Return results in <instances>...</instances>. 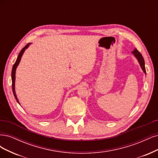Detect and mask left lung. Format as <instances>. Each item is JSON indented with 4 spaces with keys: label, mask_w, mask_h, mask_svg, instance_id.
Returning a JSON list of instances; mask_svg holds the SVG:
<instances>
[{
    "label": "left lung",
    "mask_w": 158,
    "mask_h": 158,
    "mask_svg": "<svg viewBox=\"0 0 158 158\" xmlns=\"http://www.w3.org/2000/svg\"><path fill=\"white\" fill-rule=\"evenodd\" d=\"M133 53L134 54V55L135 56V57L137 58V60H139V64L141 66V68L142 69V70H143V72H144V73L146 74V69H145V64H144V60L143 58V57H142V54H140V52L138 50H137L136 48H135L134 50V51H133Z\"/></svg>",
    "instance_id": "left-lung-1"
}]
</instances>
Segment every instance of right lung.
I'll use <instances>...</instances> for the list:
<instances>
[{"label":"right lung","instance_id":"add662e5","mask_svg":"<svg viewBox=\"0 0 158 158\" xmlns=\"http://www.w3.org/2000/svg\"><path fill=\"white\" fill-rule=\"evenodd\" d=\"M29 44H30V43H28L27 44L25 45V47L22 49L21 51L19 52V53L18 54V56L17 58V60L16 61V62H15V64H14L13 67H12V91H13V93H14V97H15V98H16V100H17V102H18V103H19V102H18V100L17 98V96L16 95V93H15V74H16V69L17 66L18 65V64H19V63L20 62V60H21V58H22V55H23V52L25 51V50L29 47Z\"/></svg>","mask_w":158,"mask_h":158}]
</instances>
